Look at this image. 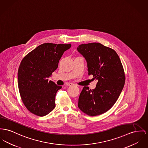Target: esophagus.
Segmentation results:
<instances>
[{
  "instance_id": "1",
  "label": "esophagus",
  "mask_w": 148,
  "mask_h": 148,
  "mask_svg": "<svg viewBox=\"0 0 148 148\" xmlns=\"http://www.w3.org/2000/svg\"><path fill=\"white\" fill-rule=\"evenodd\" d=\"M73 85V84L72 83H67V84H66V86H72Z\"/></svg>"
}]
</instances>
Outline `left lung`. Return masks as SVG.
<instances>
[{"instance_id":"1","label":"left lung","mask_w":148,"mask_h":148,"mask_svg":"<svg viewBox=\"0 0 148 148\" xmlns=\"http://www.w3.org/2000/svg\"><path fill=\"white\" fill-rule=\"evenodd\" d=\"M77 49L85 58L88 75L97 81L93 90L84 86L78 107L90 116L101 114L115 104L123 88L125 75L115 50L98 42L81 44Z\"/></svg>"}]
</instances>
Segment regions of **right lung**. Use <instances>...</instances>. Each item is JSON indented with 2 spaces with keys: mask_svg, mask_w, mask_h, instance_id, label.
<instances>
[{
  "mask_svg": "<svg viewBox=\"0 0 148 148\" xmlns=\"http://www.w3.org/2000/svg\"><path fill=\"white\" fill-rule=\"evenodd\" d=\"M71 45L44 43L28 53L22 60L18 71L21 99L31 113L44 116L56 107L57 92L62 86L48 78L58 66L64 51Z\"/></svg>",
  "mask_w": 148,
  "mask_h": 148,
  "instance_id": "obj_1",
  "label": "right lung"
}]
</instances>
